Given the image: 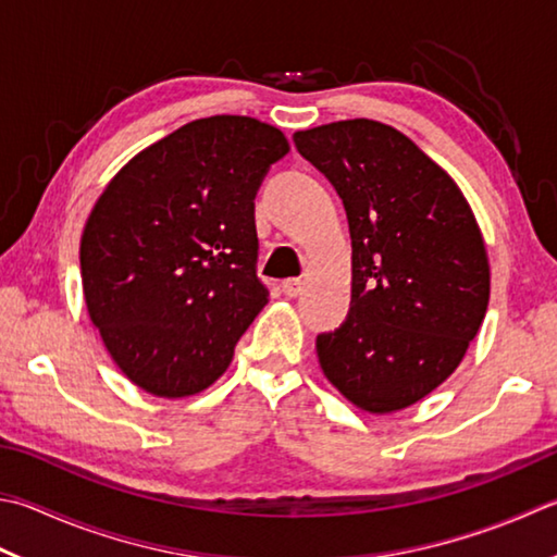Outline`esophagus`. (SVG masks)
<instances>
[{
    "label": "esophagus",
    "instance_id": "esophagus-1",
    "mask_svg": "<svg viewBox=\"0 0 557 557\" xmlns=\"http://www.w3.org/2000/svg\"><path fill=\"white\" fill-rule=\"evenodd\" d=\"M281 290L286 293L288 298H296V296H300V290H302V281L300 278H286L281 283Z\"/></svg>",
    "mask_w": 557,
    "mask_h": 557
}]
</instances>
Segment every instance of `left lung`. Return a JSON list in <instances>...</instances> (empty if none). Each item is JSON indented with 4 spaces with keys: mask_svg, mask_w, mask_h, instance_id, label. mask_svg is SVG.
Masks as SVG:
<instances>
[{
    "mask_svg": "<svg viewBox=\"0 0 557 557\" xmlns=\"http://www.w3.org/2000/svg\"><path fill=\"white\" fill-rule=\"evenodd\" d=\"M293 143L337 188L351 233V306L318 334L322 371L369 412L414 405L456 371L485 318L490 264L473 211L385 123L339 121Z\"/></svg>",
    "mask_w": 557,
    "mask_h": 557,
    "instance_id": "left-lung-1",
    "label": "left lung"
}]
</instances>
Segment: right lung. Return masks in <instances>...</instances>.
Returning a JSON list of instances; mask_svg holds the SVG:
<instances>
[{"mask_svg":"<svg viewBox=\"0 0 557 557\" xmlns=\"http://www.w3.org/2000/svg\"><path fill=\"white\" fill-rule=\"evenodd\" d=\"M286 152L274 125L198 119L133 157L94 206L79 247L84 300L143 391L201 393L267 306L255 198Z\"/></svg>","mask_w":557,"mask_h":557,"instance_id":"add662e5","label":"right lung"}]
</instances>
